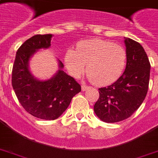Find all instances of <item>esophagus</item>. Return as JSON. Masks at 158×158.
<instances>
[{
    "mask_svg": "<svg viewBox=\"0 0 158 158\" xmlns=\"http://www.w3.org/2000/svg\"><path fill=\"white\" fill-rule=\"evenodd\" d=\"M81 89H82V90H83V91H86V90H88V89H89V87L86 86L85 84H84V85H82Z\"/></svg>",
    "mask_w": 158,
    "mask_h": 158,
    "instance_id": "obj_1",
    "label": "esophagus"
}]
</instances>
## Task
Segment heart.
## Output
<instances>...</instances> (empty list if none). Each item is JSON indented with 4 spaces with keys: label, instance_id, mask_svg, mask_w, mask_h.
<instances>
[{
    "label": "heart",
    "instance_id": "heart-1",
    "mask_svg": "<svg viewBox=\"0 0 158 158\" xmlns=\"http://www.w3.org/2000/svg\"><path fill=\"white\" fill-rule=\"evenodd\" d=\"M67 70L74 78L87 74L98 86L113 84L122 74L126 64V52L123 47L110 41L98 38L82 41L76 51L69 49L64 55Z\"/></svg>",
    "mask_w": 158,
    "mask_h": 158
}]
</instances>
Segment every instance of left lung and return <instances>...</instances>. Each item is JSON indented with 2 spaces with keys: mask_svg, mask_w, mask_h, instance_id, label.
Here are the masks:
<instances>
[{
  "mask_svg": "<svg viewBox=\"0 0 158 158\" xmlns=\"http://www.w3.org/2000/svg\"><path fill=\"white\" fill-rule=\"evenodd\" d=\"M126 67L122 75L110 86L99 89L94 112L104 122L127 119L139 107L147 95L150 78L149 60L136 41L125 38Z\"/></svg>",
  "mask_w": 158,
  "mask_h": 158,
  "instance_id": "1",
  "label": "left lung"
}]
</instances>
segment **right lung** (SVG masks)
I'll return each instance as SVG.
<instances>
[{
	"instance_id": "right-lung-1",
	"label": "right lung",
	"mask_w": 158,
	"mask_h": 158,
	"mask_svg": "<svg viewBox=\"0 0 158 158\" xmlns=\"http://www.w3.org/2000/svg\"><path fill=\"white\" fill-rule=\"evenodd\" d=\"M52 34L33 36L20 46L16 52L12 69V86L19 103L30 115L47 120H56L66 110L81 86L73 77L59 70L52 78L42 81L32 75L28 69L30 57L39 49L51 46Z\"/></svg>"
}]
</instances>
